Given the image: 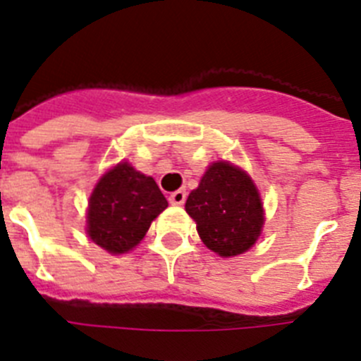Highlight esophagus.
Listing matches in <instances>:
<instances>
[{
    "label": "esophagus",
    "instance_id": "1",
    "mask_svg": "<svg viewBox=\"0 0 361 361\" xmlns=\"http://www.w3.org/2000/svg\"><path fill=\"white\" fill-rule=\"evenodd\" d=\"M185 200H187V192H185L183 188H180V190H174L171 196H169V201L173 204H183Z\"/></svg>",
    "mask_w": 361,
    "mask_h": 361
}]
</instances>
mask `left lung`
<instances>
[{
    "mask_svg": "<svg viewBox=\"0 0 361 361\" xmlns=\"http://www.w3.org/2000/svg\"><path fill=\"white\" fill-rule=\"evenodd\" d=\"M185 210L201 241L223 257L246 252L261 233L264 216L257 188L239 167L217 161L188 194Z\"/></svg>",
    "mask_w": 361,
    "mask_h": 361,
    "instance_id": "1",
    "label": "left lung"
}]
</instances>
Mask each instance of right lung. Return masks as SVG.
<instances>
[{
  "label": "right lung",
  "mask_w": 361,
  "mask_h": 361,
  "mask_svg": "<svg viewBox=\"0 0 361 361\" xmlns=\"http://www.w3.org/2000/svg\"><path fill=\"white\" fill-rule=\"evenodd\" d=\"M151 176L118 164L97 183L87 210V233L111 253H124L144 239L151 221L167 209Z\"/></svg>",
  "instance_id": "obj_1"
}]
</instances>
